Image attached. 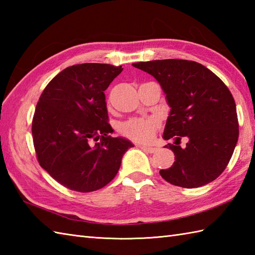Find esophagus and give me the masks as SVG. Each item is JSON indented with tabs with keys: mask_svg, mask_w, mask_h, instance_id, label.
<instances>
[{
	"mask_svg": "<svg viewBox=\"0 0 255 255\" xmlns=\"http://www.w3.org/2000/svg\"><path fill=\"white\" fill-rule=\"evenodd\" d=\"M141 148L144 152L147 153H155L156 151H158V148H154V147H149V145H141Z\"/></svg>",
	"mask_w": 255,
	"mask_h": 255,
	"instance_id": "esophagus-1",
	"label": "esophagus"
}]
</instances>
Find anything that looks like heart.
Segmentation results:
<instances>
[{
    "instance_id": "heart-1",
    "label": "heart",
    "mask_w": 255,
    "mask_h": 255,
    "mask_svg": "<svg viewBox=\"0 0 255 255\" xmlns=\"http://www.w3.org/2000/svg\"><path fill=\"white\" fill-rule=\"evenodd\" d=\"M158 122L153 118L133 117L119 125V131L134 141L145 142L154 136Z\"/></svg>"
}]
</instances>
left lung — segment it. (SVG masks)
<instances>
[{
    "label": "left lung",
    "mask_w": 255,
    "mask_h": 255,
    "mask_svg": "<svg viewBox=\"0 0 255 255\" xmlns=\"http://www.w3.org/2000/svg\"><path fill=\"white\" fill-rule=\"evenodd\" d=\"M152 75L171 107L163 138L175 155L160 175L175 186L194 188L216 180L228 165L239 138L236 102L214 72L195 61L165 59L133 63ZM189 139L185 148L180 139Z\"/></svg>",
    "instance_id": "8db88e82"
}]
</instances>
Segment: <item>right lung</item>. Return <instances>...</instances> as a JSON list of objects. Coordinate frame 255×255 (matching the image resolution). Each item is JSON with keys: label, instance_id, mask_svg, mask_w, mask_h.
I'll use <instances>...</instances> for the list:
<instances>
[{"label": "right lung", "instance_id": "1", "mask_svg": "<svg viewBox=\"0 0 255 255\" xmlns=\"http://www.w3.org/2000/svg\"><path fill=\"white\" fill-rule=\"evenodd\" d=\"M122 66L82 63L57 74L42 92L31 132L40 166L71 191L90 193L107 185L121 167L127 139L113 138L104 91Z\"/></svg>", "mask_w": 255, "mask_h": 255}]
</instances>
